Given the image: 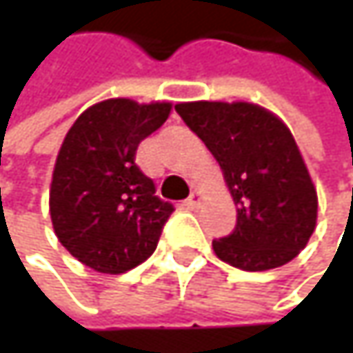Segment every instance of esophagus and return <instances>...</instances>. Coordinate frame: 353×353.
<instances>
[{
	"instance_id": "1",
	"label": "esophagus",
	"mask_w": 353,
	"mask_h": 353,
	"mask_svg": "<svg viewBox=\"0 0 353 353\" xmlns=\"http://www.w3.org/2000/svg\"><path fill=\"white\" fill-rule=\"evenodd\" d=\"M200 200H202V198H200V192L194 190V192L188 196V200L183 202V206H188V208H198V206H200Z\"/></svg>"
}]
</instances>
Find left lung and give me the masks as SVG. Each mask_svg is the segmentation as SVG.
Returning <instances> with one entry per match:
<instances>
[{"mask_svg":"<svg viewBox=\"0 0 353 353\" xmlns=\"http://www.w3.org/2000/svg\"><path fill=\"white\" fill-rule=\"evenodd\" d=\"M176 112L219 161L237 206L231 235L214 253L247 272L280 268L317 225V192L288 126L247 102H188Z\"/></svg>","mask_w":353,"mask_h":353,"instance_id":"1","label":"left lung"}]
</instances>
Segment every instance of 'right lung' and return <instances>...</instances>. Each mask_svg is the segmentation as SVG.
Returning <instances> with one entry per match:
<instances>
[{"label":"right lung","mask_w":353,"mask_h":353,"mask_svg":"<svg viewBox=\"0 0 353 353\" xmlns=\"http://www.w3.org/2000/svg\"><path fill=\"white\" fill-rule=\"evenodd\" d=\"M172 104L126 98L88 108L69 128L50 183L52 229L73 257L102 274H124L159 243L174 204L134 163L139 143Z\"/></svg>","instance_id":"right-lung-1"}]
</instances>
